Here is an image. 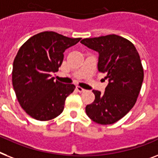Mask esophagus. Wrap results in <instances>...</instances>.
<instances>
[{
  "mask_svg": "<svg viewBox=\"0 0 158 158\" xmlns=\"http://www.w3.org/2000/svg\"><path fill=\"white\" fill-rule=\"evenodd\" d=\"M76 90L78 91V92H85V89H83V88H81V87H79V86H76Z\"/></svg>",
  "mask_w": 158,
  "mask_h": 158,
  "instance_id": "1",
  "label": "esophagus"
}]
</instances>
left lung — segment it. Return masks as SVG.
Listing matches in <instances>:
<instances>
[{"instance_id":"left-lung-1","label":"left lung","mask_w":158,"mask_h":158,"mask_svg":"<svg viewBox=\"0 0 158 158\" xmlns=\"http://www.w3.org/2000/svg\"><path fill=\"white\" fill-rule=\"evenodd\" d=\"M81 43L99 53L98 70L106 73L109 83L103 94L93 90L95 100L86 114L101 125L113 124L135 106L143 79L139 55L132 43L117 35L86 38Z\"/></svg>"}]
</instances>
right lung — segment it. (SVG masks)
Listing matches in <instances>:
<instances>
[{"instance_id": "1", "label": "right lung", "mask_w": 158, "mask_h": 158, "mask_svg": "<svg viewBox=\"0 0 158 158\" xmlns=\"http://www.w3.org/2000/svg\"><path fill=\"white\" fill-rule=\"evenodd\" d=\"M80 40L44 31L20 47L13 64V87L21 107L31 118L48 121L62 113L75 86L55 81L51 75L58 71L65 50Z\"/></svg>"}]
</instances>
